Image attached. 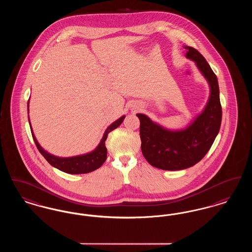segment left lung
Returning a JSON list of instances; mask_svg holds the SVG:
<instances>
[{
    "label": "left lung",
    "instance_id": "1",
    "mask_svg": "<svg viewBox=\"0 0 252 252\" xmlns=\"http://www.w3.org/2000/svg\"><path fill=\"white\" fill-rule=\"evenodd\" d=\"M185 57L192 60L210 87V96L203 110L184 128L172 130L138 113L142 152L154 167L178 171L200 161L214 144L220 129L222 108L219 86L215 72L203 56L194 48L184 46Z\"/></svg>",
    "mask_w": 252,
    "mask_h": 252
}]
</instances>
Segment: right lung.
<instances>
[{
  "instance_id": "add662e5",
  "label": "right lung",
  "mask_w": 252,
  "mask_h": 252,
  "mask_svg": "<svg viewBox=\"0 0 252 252\" xmlns=\"http://www.w3.org/2000/svg\"><path fill=\"white\" fill-rule=\"evenodd\" d=\"M28 113H29V100H28ZM125 115L120 117L118 120L113 122L103 135V138L101 139L99 144L96 146L95 149L93 150L92 152L86 153L83 155H78V156L68 157V158H62V157L55 156L48 153L46 150H44L38 142L36 141V137L34 135V132L32 130L31 123L29 120V115H28V121L30 125V128L32 132V136L34 139V142L36 144V147L40 154L45 158V159L48 161L49 163L54 166V167L59 169L62 172L68 173V174H86L93 172L96 169L101 167V165L106 161L107 159V147H106V140L108 138V134L109 132L114 130L117 128L123 121L125 119Z\"/></svg>"
}]
</instances>
